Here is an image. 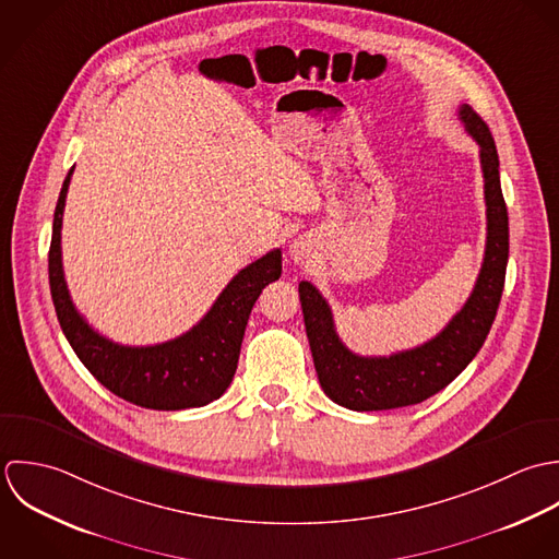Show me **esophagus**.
I'll list each match as a JSON object with an SVG mask.
<instances>
[{
    "instance_id": "esophagus-1",
    "label": "esophagus",
    "mask_w": 559,
    "mask_h": 559,
    "mask_svg": "<svg viewBox=\"0 0 559 559\" xmlns=\"http://www.w3.org/2000/svg\"><path fill=\"white\" fill-rule=\"evenodd\" d=\"M292 257H294L296 263H298V261H305V259L309 257V246L302 243V241H294V246H292Z\"/></svg>"
}]
</instances>
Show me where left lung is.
<instances>
[{"instance_id": "8db88e82", "label": "left lung", "mask_w": 559, "mask_h": 559, "mask_svg": "<svg viewBox=\"0 0 559 559\" xmlns=\"http://www.w3.org/2000/svg\"><path fill=\"white\" fill-rule=\"evenodd\" d=\"M468 135L479 144L486 199V250L475 287L445 329L419 347L391 356H358L343 345L329 302L309 283L298 285L309 345L324 393L349 411H391L419 404L475 358L495 322L506 283L510 250L508 210L499 181V155L488 124L462 104L457 110Z\"/></svg>"}]
</instances>
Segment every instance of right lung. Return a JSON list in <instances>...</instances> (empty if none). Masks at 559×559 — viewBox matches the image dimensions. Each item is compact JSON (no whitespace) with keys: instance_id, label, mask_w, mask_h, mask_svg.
<instances>
[{"instance_id":"1","label":"right lung","mask_w":559,"mask_h":559,"mask_svg":"<svg viewBox=\"0 0 559 559\" xmlns=\"http://www.w3.org/2000/svg\"><path fill=\"white\" fill-rule=\"evenodd\" d=\"M71 175L73 168L53 214L49 287L60 329L78 358L114 395L142 408L183 411L218 400L237 369L243 331L261 289L281 276V248L239 270L207 316L186 335L140 347L114 343L80 316L64 281L60 230Z\"/></svg>"}]
</instances>
